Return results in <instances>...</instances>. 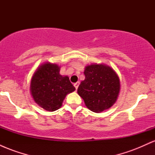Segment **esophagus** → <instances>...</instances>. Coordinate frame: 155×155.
I'll return each mask as SVG.
<instances>
[{"label":"esophagus","mask_w":155,"mask_h":155,"mask_svg":"<svg viewBox=\"0 0 155 155\" xmlns=\"http://www.w3.org/2000/svg\"><path fill=\"white\" fill-rule=\"evenodd\" d=\"M79 84H80L79 81H78V82H76V83L74 84V87H75L76 90H77L78 87H79Z\"/></svg>","instance_id":"esophagus-1"}]
</instances>
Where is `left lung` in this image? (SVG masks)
<instances>
[{"label":"left lung","instance_id":"obj_1","mask_svg":"<svg viewBox=\"0 0 155 155\" xmlns=\"http://www.w3.org/2000/svg\"><path fill=\"white\" fill-rule=\"evenodd\" d=\"M85 79L77 92L92 111L99 113L108 109L116 102L120 89L118 76L109 66L90 65L85 68Z\"/></svg>","mask_w":155,"mask_h":155}]
</instances>
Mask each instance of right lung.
<instances>
[{
    "label": "right lung",
    "mask_w": 155,
    "mask_h": 155,
    "mask_svg": "<svg viewBox=\"0 0 155 155\" xmlns=\"http://www.w3.org/2000/svg\"><path fill=\"white\" fill-rule=\"evenodd\" d=\"M56 64L45 63L35 72L31 92L35 102L44 109L54 111L61 107L67 94L75 90L68 76L60 74Z\"/></svg>",
    "instance_id": "right-lung-1"
}]
</instances>
